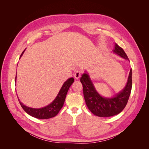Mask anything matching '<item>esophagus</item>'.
<instances>
[{
  "mask_svg": "<svg viewBox=\"0 0 149 149\" xmlns=\"http://www.w3.org/2000/svg\"><path fill=\"white\" fill-rule=\"evenodd\" d=\"M81 73H82V72H81V70L76 71V72L74 73V78L76 79H78L80 78L81 75Z\"/></svg>",
  "mask_w": 149,
  "mask_h": 149,
  "instance_id": "obj_1",
  "label": "esophagus"
}]
</instances>
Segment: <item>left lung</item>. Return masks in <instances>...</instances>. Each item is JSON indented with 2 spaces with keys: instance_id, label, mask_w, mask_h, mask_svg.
<instances>
[{
  "instance_id": "8db88e82",
  "label": "left lung",
  "mask_w": 149,
  "mask_h": 149,
  "mask_svg": "<svg viewBox=\"0 0 149 149\" xmlns=\"http://www.w3.org/2000/svg\"><path fill=\"white\" fill-rule=\"evenodd\" d=\"M113 52L124 59L129 60L124 49L118 44L115 43ZM80 81L83 84L84 97L89 110L93 114L99 117L113 116L123 111L128 102L132 85V70H130L127 83L125 88L111 98L102 97L96 91L87 73L82 75Z\"/></svg>"
}]
</instances>
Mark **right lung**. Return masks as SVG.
<instances>
[{"label":"right lung","instance_id":"obj_1","mask_svg":"<svg viewBox=\"0 0 149 149\" xmlns=\"http://www.w3.org/2000/svg\"><path fill=\"white\" fill-rule=\"evenodd\" d=\"M24 52L25 50L22 52L20 57L23 55ZM17 75L15 80V83ZM74 79L73 78H71L68 79L66 81H65L64 84H63L60 91L58 93L57 96L54 100V101L52 103L49 104V105L44 107L39 108V109H35V108L29 107L23 104L17 96L18 100H19V101L22 107L23 108V109L31 116L40 119H47L53 118V117L56 116L58 114V112H59V111L62 108L63 106L68 91L71 85L74 82Z\"/></svg>","mask_w":149,"mask_h":149}]
</instances>
